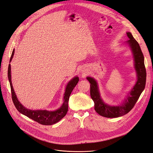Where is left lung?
Returning <instances> with one entry per match:
<instances>
[{
  "mask_svg": "<svg viewBox=\"0 0 153 153\" xmlns=\"http://www.w3.org/2000/svg\"><path fill=\"white\" fill-rule=\"evenodd\" d=\"M129 39L127 41L131 47L135 60V68L137 73V81L124 102L117 105H110L102 100L96 80L87 77L90 83V95L94 102V110L99 115L106 118H117L127 114L134 107L145 89L146 72L144 63V56L139 44L130 32H127Z\"/></svg>",
  "mask_w": 153,
  "mask_h": 153,
  "instance_id": "1",
  "label": "left lung"
}]
</instances>
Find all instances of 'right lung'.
<instances>
[{"instance_id":"right-lung-1","label":"right lung","mask_w":153,"mask_h":153,"mask_svg":"<svg viewBox=\"0 0 153 153\" xmlns=\"http://www.w3.org/2000/svg\"><path fill=\"white\" fill-rule=\"evenodd\" d=\"M14 53H15V49H13L11 56L10 57L11 62ZM8 77L10 82V87H11V98L13 102L14 105L16 107V109L22 114L27 116L31 118L32 120L36 121L37 123L43 124V125H52L55 123L59 122L60 120H62L67 114L68 110V101L72 91L73 90L75 86L79 82V77H75L70 82H69L68 84L66 91L64 94V100L63 103L60 108L55 111H48L46 110H32L27 109L24 107L20 102L18 100L16 95L13 90L12 84H11V66L10 64L8 65Z\"/></svg>"}]
</instances>
